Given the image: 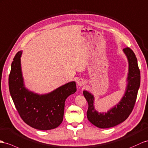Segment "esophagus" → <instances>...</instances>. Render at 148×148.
<instances>
[{
    "label": "esophagus",
    "mask_w": 148,
    "mask_h": 148,
    "mask_svg": "<svg viewBox=\"0 0 148 148\" xmlns=\"http://www.w3.org/2000/svg\"><path fill=\"white\" fill-rule=\"evenodd\" d=\"M84 84H85V81L84 80H83L82 79H79L77 81V84L79 86H82Z\"/></svg>",
    "instance_id": "34e87169"
}]
</instances>
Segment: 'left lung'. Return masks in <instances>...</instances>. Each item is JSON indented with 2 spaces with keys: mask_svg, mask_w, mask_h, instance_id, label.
<instances>
[{
  "mask_svg": "<svg viewBox=\"0 0 148 148\" xmlns=\"http://www.w3.org/2000/svg\"><path fill=\"white\" fill-rule=\"evenodd\" d=\"M123 52L129 64L127 84L126 91L118 104L107 112H98L94 109V96L87 90L83 91L89 106L87 117L90 122L97 127L105 129L117 126L127 118L134 108L140 86V71L134 52L130 47L123 49Z\"/></svg>",
  "mask_w": 148,
  "mask_h": 148,
  "instance_id": "left-lung-1",
  "label": "left lung"
}]
</instances>
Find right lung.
Segmentation results:
<instances>
[{
	"label": "right lung",
	"mask_w": 148,
	"mask_h": 148,
	"mask_svg": "<svg viewBox=\"0 0 148 148\" xmlns=\"http://www.w3.org/2000/svg\"><path fill=\"white\" fill-rule=\"evenodd\" d=\"M18 51L11 64L9 77L10 96L21 118L32 127L50 130L62 123L64 106L68 96L76 92L75 82L72 81L45 94H38L25 88Z\"/></svg>",
	"instance_id": "obj_1"
}]
</instances>
